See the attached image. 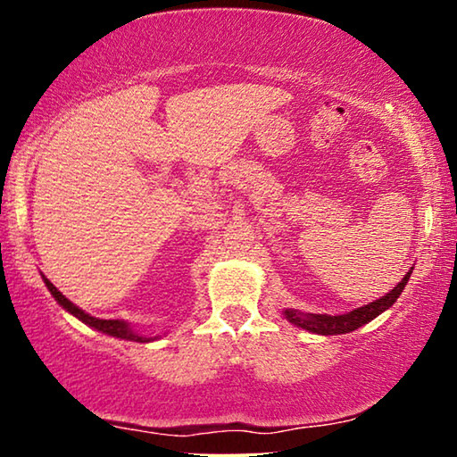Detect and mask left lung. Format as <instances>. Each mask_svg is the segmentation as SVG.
<instances>
[{
	"label": "left lung",
	"instance_id": "left-lung-1",
	"mask_svg": "<svg viewBox=\"0 0 457 457\" xmlns=\"http://www.w3.org/2000/svg\"><path fill=\"white\" fill-rule=\"evenodd\" d=\"M411 270L405 274L402 278V283H397L393 289L383 295L377 302H370L364 308H358L353 312H347V314H339V316H328V314H308V312H299V310H285L283 314L287 320L291 324H295V327L303 328V330H310V333H316V335H345V333H352V330L364 327L370 320H374L378 314H383L385 310H389L393 303L397 302V297L402 295L403 287L408 285V278H410Z\"/></svg>",
	"mask_w": 457,
	"mask_h": 457
}]
</instances>
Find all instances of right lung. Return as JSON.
<instances>
[{
	"label": "right lung",
	"instance_id": "1",
	"mask_svg": "<svg viewBox=\"0 0 457 457\" xmlns=\"http://www.w3.org/2000/svg\"><path fill=\"white\" fill-rule=\"evenodd\" d=\"M43 280H46V287L49 289V293L55 297V302H58L62 308H64L66 312H71L72 316H77L79 320H83L85 324H89V327H93L96 330H102V333L110 335V337H118V339H127V341H137V343H149V341H155L158 337H143V335H137L133 328L129 327V322L124 320H102V318H96L91 314H87V312H83L79 308V305H74L71 299L62 295V293L55 289V287L49 283V280L43 277Z\"/></svg>",
	"mask_w": 457,
	"mask_h": 457
}]
</instances>
